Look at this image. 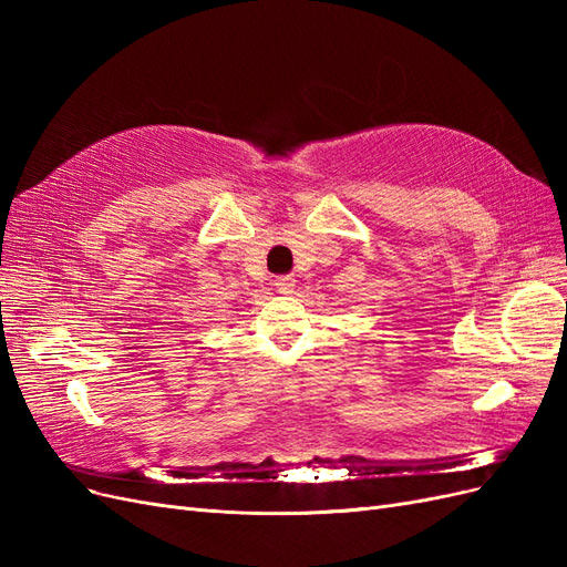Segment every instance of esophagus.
Masks as SVG:
<instances>
[{"instance_id":"1","label":"esophagus","mask_w":567,"mask_h":567,"mask_svg":"<svg viewBox=\"0 0 567 567\" xmlns=\"http://www.w3.org/2000/svg\"><path fill=\"white\" fill-rule=\"evenodd\" d=\"M274 286H277L279 293H293L296 279L293 277H277V279H274Z\"/></svg>"}]
</instances>
